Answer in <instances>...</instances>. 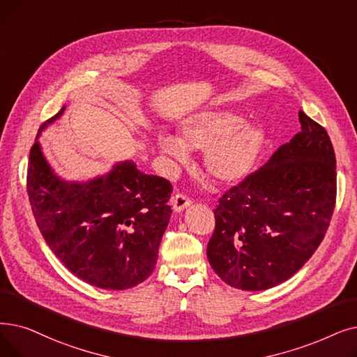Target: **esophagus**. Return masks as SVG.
Masks as SVG:
<instances>
[{
	"mask_svg": "<svg viewBox=\"0 0 357 357\" xmlns=\"http://www.w3.org/2000/svg\"><path fill=\"white\" fill-rule=\"evenodd\" d=\"M170 201H172V207L175 211H182L192 204V199L185 194H176Z\"/></svg>",
	"mask_w": 357,
	"mask_h": 357,
	"instance_id": "34e87169",
	"label": "esophagus"
}]
</instances>
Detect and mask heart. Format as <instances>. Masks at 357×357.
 Returning <instances> with one entry per match:
<instances>
[{"instance_id": "b5f03b06", "label": "heart", "mask_w": 357, "mask_h": 357, "mask_svg": "<svg viewBox=\"0 0 357 357\" xmlns=\"http://www.w3.org/2000/svg\"><path fill=\"white\" fill-rule=\"evenodd\" d=\"M264 143L261 127L229 111H208L188 118L182 123L181 138L167 132L158 135L160 151L178 162L187 159L190 150H204L207 174L223 183L250 175Z\"/></svg>"}]
</instances>
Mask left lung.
I'll return each mask as SVG.
<instances>
[{
    "label": "left lung",
    "mask_w": 357,
    "mask_h": 357,
    "mask_svg": "<svg viewBox=\"0 0 357 357\" xmlns=\"http://www.w3.org/2000/svg\"><path fill=\"white\" fill-rule=\"evenodd\" d=\"M299 121L302 130L214 208L207 258L235 289L266 290L286 282L327 234L337 197L335 154L324 127L302 111Z\"/></svg>",
    "instance_id": "left-lung-1"
}]
</instances>
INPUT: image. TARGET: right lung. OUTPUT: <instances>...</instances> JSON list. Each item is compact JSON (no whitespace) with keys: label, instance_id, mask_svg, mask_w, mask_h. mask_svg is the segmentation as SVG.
Masks as SVG:
<instances>
[{"label":"right lung","instance_id":"right-lung-1","mask_svg":"<svg viewBox=\"0 0 357 357\" xmlns=\"http://www.w3.org/2000/svg\"><path fill=\"white\" fill-rule=\"evenodd\" d=\"M64 109L42 123L30 149L27 194L36 225L56 258L83 282L109 290L134 287L156 266L174 188L131 160L89 182L61 181L38 138Z\"/></svg>","mask_w":357,"mask_h":357}]
</instances>
